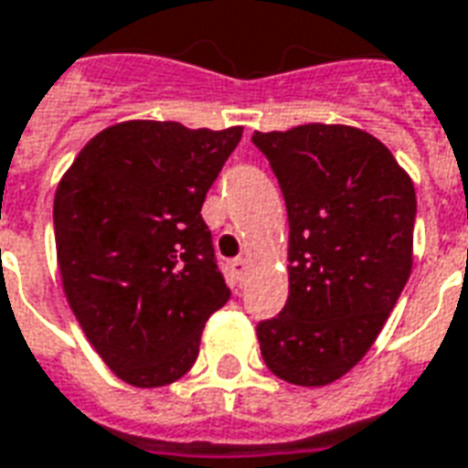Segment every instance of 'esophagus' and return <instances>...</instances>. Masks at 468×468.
<instances>
[{"mask_svg":"<svg viewBox=\"0 0 468 468\" xmlns=\"http://www.w3.org/2000/svg\"><path fill=\"white\" fill-rule=\"evenodd\" d=\"M230 270H233L235 280L243 282L245 275H248V270H250V261H248V258H235V261L230 262Z\"/></svg>","mask_w":468,"mask_h":468,"instance_id":"1","label":"esophagus"}]
</instances>
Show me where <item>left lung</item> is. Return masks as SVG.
Returning <instances> with one entry per match:
<instances>
[{"mask_svg":"<svg viewBox=\"0 0 468 468\" xmlns=\"http://www.w3.org/2000/svg\"><path fill=\"white\" fill-rule=\"evenodd\" d=\"M285 196L290 295L258 324L265 365L324 387L365 357L407 285L417 193L379 138L342 123L255 131Z\"/></svg>","mask_w":468,"mask_h":468,"instance_id":"1","label":"left lung"}]
</instances>
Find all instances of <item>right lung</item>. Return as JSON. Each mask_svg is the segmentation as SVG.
Returning a JSON list of instances; mask_svg holds the SVG:
<instances>
[{
    "mask_svg": "<svg viewBox=\"0 0 468 468\" xmlns=\"http://www.w3.org/2000/svg\"><path fill=\"white\" fill-rule=\"evenodd\" d=\"M243 136L178 121L103 128L54 196L64 295L113 375L154 389L181 379L230 290L200 218L207 188Z\"/></svg>",
    "mask_w": 468,
    "mask_h": 468,
    "instance_id": "obj_1",
    "label": "right lung"
}]
</instances>
